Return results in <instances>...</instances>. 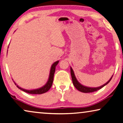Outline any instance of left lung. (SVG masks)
I'll use <instances>...</instances> for the list:
<instances>
[{
    "label": "left lung",
    "instance_id": "left-lung-1",
    "mask_svg": "<svg viewBox=\"0 0 123 123\" xmlns=\"http://www.w3.org/2000/svg\"><path fill=\"white\" fill-rule=\"evenodd\" d=\"M71 77H72V82H73V84L75 87L77 89H78V91H80L82 92L83 93H91V92H96L97 91L99 90V89H101L102 88H103L104 86H105V85H107L109 82L111 81V80L113 76L111 77V79H110L108 81L107 83L104 84V85H103L102 86H100L99 87H97V88H90V87H87L86 86H84L83 85H80V84L78 82V80H77L76 77L74 76V72H73V69H72V68L71 67Z\"/></svg>",
    "mask_w": 123,
    "mask_h": 123
}]
</instances>
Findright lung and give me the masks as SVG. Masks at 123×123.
Segmentation results:
<instances>
[{"label": "right lung", "instance_id": "1", "mask_svg": "<svg viewBox=\"0 0 123 123\" xmlns=\"http://www.w3.org/2000/svg\"><path fill=\"white\" fill-rule=\"evenodd\" d=\"M58 61H56L54 63V64L52 65L51 68V70H50V76H49V78L47 82L46 83V85L43 86V87L40 88L36 89H34V90H26V89L21 88L19 87L18 86H17L18 88H19L20 89H21L24 92H25L27 93H29V94H43V93H44L48 91L49 89L51 88V86L52 85V83H53V80H54V73L55 72V68H56V66L57 65L58 63ZM15 85H16V83H15Z\"/></svg>", "mask_w": 123, "mask_h": 123}]
</instances>
